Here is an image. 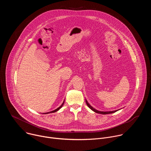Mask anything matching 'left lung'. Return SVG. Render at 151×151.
<instances>
[{"label": "left lung", "instance_id": "obj_1", "mask_svg": "<svg viewBox=\"0 0 151 151\" xmlns=\"http://www.w3.org/2000/svg\"><path fill=\"white\" fill-rule=\"evenodd\" d=\"M85 101H86V103H87V106L90 107V108L92 111H93L94 112H96V113H98V114H112V113H114V112H116V111H118V110H116V111H110V112H101V111H99L95 109L94 108H93V107L88 103V101H87V100H85Z\"/></svg>", "mask_w": 151, "mask_h": 151}]
</instances>
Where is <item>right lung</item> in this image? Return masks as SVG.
Listing matches in <instances>:
<instances>
[{"label":"right lung","mask_w":151,"mask_h":151,"mask_svg":"<svg viewBox=\"0 0 151 151\" xmlns=\"http://www.w3.org/2000/svg\"><path fill=\"white\" fill-rule=\"evenodd\" d=\"M64 101H63V103H62V104L59 107H58V108L57 109H56L55 110H54V111H51V112H47V113H45V114H50V113H54V112H57V111H58L60 108H61V107L63 106V104H64Z\"/></svg>","instance_id":"add662e5"}]
</instances>
